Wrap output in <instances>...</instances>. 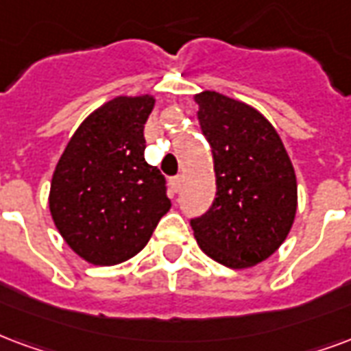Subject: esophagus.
Returning a JSON list of instances; mask_svg holds the SVG:
<instances>
[{
  "label": "esophagus",
  "instance_id": "esophagus-1",
  "mask_svg": "<svg viewBox=\"0 0 351 351\" xmlns=\"http://www.w3.org/2000/svg\"><path fill=\"white\" fill-rule=\"evenodd\" d=\"M171 184H173V189H175V191H178V189H180V186H182V176L180 175L173 176V178H171Z\"/></svg>",
  "mask_w": 351,
  "mask_h": 351
}]
</instances>
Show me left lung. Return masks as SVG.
Wrapping results in <instances>:
<instances>
[{
	"mask_svg": "<svg viewBox=\"0 0 351 351\" xmlns=\"http://www.w3.org/2000/svg\"><path fill=\"white\" fill-rule=\"evenodd\" d=\"M199 123L214 156L215 199L191 219L199 247L232 269L251 268L287 240L298 208V182L277 130L247 104L204 90Z\"/></svg>",
	"mask_w": 351,
	"mask_h": 351,
	"instance_id": "8db88e82",
	"label": "left lung"
}]
</instances>
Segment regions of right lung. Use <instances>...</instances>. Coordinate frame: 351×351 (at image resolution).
Returning a JSON list of instances; mask_svg holds the SVG:
<instances>
[{"instance_id": "right-lung-1", "label": "right lung", "mask_w": 351, "mask_h": 351, "mask_svg": "<svg viewBox=\"0 0 351 351\" xmlns=\"http://www.w3.org/2000/svg\"><path fill=\"white\" fill-rule=\"evenodd\" d=\"M154 96H117L70 137L50 186V212L69 247L95 266L141 251L171 208L165 176L145 160Z\"/></svg>"}]
</instances>
